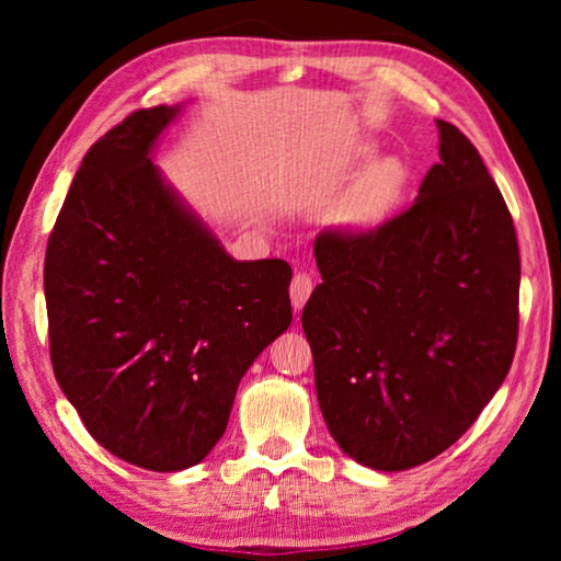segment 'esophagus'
<instances>
[{
    "label": "esophagus",
    "mask_w": 561,
    "mask_h": 561,
    "mask_svg": "<svg viewBox=\"0 0 561 561\" xmlns=\"http://www.w3.org/2000/svg\"><path fill=\"white\" fill-rule=\"evenodd\" d=\"M311 289H314V279H311L307 272H294V277H291V287H289L291 307H294V309H301L304 304H307Z\"/></svg>",
    "instance_id": "34e87169"
}]
</instances>
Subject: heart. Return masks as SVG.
<instances>
[{
	"label": "heart",
	"instance_id": "heart-1",
	"mask_svg": "<svg viewBox=\"0 0 561 561\" xmlns=\"http://www.w3.org/2000/svg\"><path fill=\"white\" fill-rule=\"evenodd\" d=\"M408 185V170L396 158H383L364 170L358 183L344 205V225L356 230L381 225L396 210Z\"/></svg>",
	"mask_w": 561,
	"mask_h": 561
}]
</instances>
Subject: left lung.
Instances as JSON below:
<instances>
[{"mask_svg": "<svg viewBox=\"0 0 561 561\" xmlns=\"http://www.w3.org/2000/svg\"><path fill=\"white\" fill-rule=\"evenodd\" d=\"M440 163L374 230H324L321 284L301 311L321 415L339 448L408 470L478 421L515 358L519 247L500 187L438 121Z\"/></svg>", "mask_w": 561, "mask_h": 561, "instance_id": "left-lung-1", "label": "left lung"}]
</instances>
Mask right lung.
Wrapping results in <instances>:
<instances>
[{
	"instance_id": "add662e5",
	"label": "right lung",
	"mask_w": 561,
	"mask_h": 561,
	"mask_svg": "<svg viewBox=\"0 0 561 561\" xmlns=\"http://www.w3.org/2000/svg\"><path fill=\"white\" fill-rule=\"evenodd\" d=\"M180 106L83 156L46 244L54 376L103 448L175 472L222 438L247 368L291 324V267L237 262L150 160Z\"/></svg>"
}]
</instances>
